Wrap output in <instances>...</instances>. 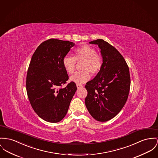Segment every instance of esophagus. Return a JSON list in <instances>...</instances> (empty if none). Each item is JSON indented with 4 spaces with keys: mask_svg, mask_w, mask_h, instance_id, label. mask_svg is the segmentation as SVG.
I'll list each match as a JSON object with an SVG mask.
<instances>
[{
    "mask_svg": "<svg viewBox=\"0 0 158 158\" xmlns=\"http://www.w3.org/2000/svg\"><path fill=\"white\" fill-rule=\"evenodd\" d=\"M82 86H83V85H82L81 84H77V88H78H78H80V87H82Z\"/></svg>",
    "mask_w": 158,
    "mask_h": 158,
    "instance_id": "obj_1",
    "label": "esophagus"
}]
</instances>
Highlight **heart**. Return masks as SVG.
I'll list each match as a JSON object with an SVG mask.
<instances>
[{
	"label": "heart",
	"mask_w": 158,
	"mask_h": 158,
	"mask_svg": "<svg viewBox=\"0 0 158 158\" xmlns=\"http://www.w3.org/2000/svg\"><path fill=\"white\" fill-rule=\"evenodd\" d=\"M77 61H83L81 65L83 70L76 72L70 78L71 81L77 84L86 82L90 77V73L94 75L98 74L103 65L102 57L89 45H84L76 48L74 50V57L67 55L63 57V67L68 74L74 73Z\"/></svg>",
	"instance_id": "1"
}]
</instances>
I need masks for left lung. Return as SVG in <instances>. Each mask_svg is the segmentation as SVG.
<instances>
[{"instance_id":"obj_1","label":"left lung","mask_w":158,"mask_h":158,"mask_svg":"<svg viewBox=\"0 0 158 158\" xmlns=\"http://www.w3.org/2000/svg\"><path fill=\"white\" fill-rule=\"evenodd\" d=\"M89 43L98 45L103 65L85 85V104L95 120L106 122L121 111L127 99L131 85L129 67L122 55L108 42L98 39Z\"/></svg>"}]
</instances>
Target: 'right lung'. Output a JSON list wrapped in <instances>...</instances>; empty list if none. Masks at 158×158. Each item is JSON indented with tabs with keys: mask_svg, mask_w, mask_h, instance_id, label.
Returning a JSON list of instances; mask_svg holds the SVG:
<instances>
[{
	"mask_svg": "<svg viewBox=\"0 0 158 158\" xmlns=\"http://www.w3.org/2000/svg\"><path fill=\"white\" fill-rule=\"evenodd\" d=\"M74 43L50 39L42 42L32 56L26 77V90L32 107L45 121L57 123L66 116L77 89L71 81L64 88L68 75L63 57Z\"/></svg>",
	"mask_w": 158,
	"mask_h": 158,
	"instance_id": "right-lung-1",
	"label": "right lung"
}]
</instances>
